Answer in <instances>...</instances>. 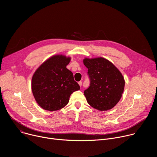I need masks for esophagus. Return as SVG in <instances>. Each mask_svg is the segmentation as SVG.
<instances>
[{
	"mask_svg": "<svg viewBox=\"0 0 157 157\" xmlns=\"http://www.w3.org/2000/svg\"><path fill=\"white\" fill-rule=\"evenodd\" d=\"M78 84H79V85L80 86V87H81V86H82V82H81V81H79V82H78Z\"/></svg>",
	"mask_w": 157,
	"mask_h": 157,
	"instance_id": "obj_1",
	"label": "esophagus"
}]
</instances>
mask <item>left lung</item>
<instances>
[{
    "label": "left lung",
    "mask_w": 157,
    "mask_h": 157,
    "mask_svg": "<svg viewBox=\"0 0 157 157\" xmlns=\"http://www.w3.org/2000/svg\"><path fill=\"white\" fill-rule=\"evenodd\" d=\"M83 63L91 80L90 86L84 92L87 103L101 111L113 109L124 90L122 73L113 63L102 57L85 58Z\"/></svg>",
    "instance_id": "1"
}]
</instances>
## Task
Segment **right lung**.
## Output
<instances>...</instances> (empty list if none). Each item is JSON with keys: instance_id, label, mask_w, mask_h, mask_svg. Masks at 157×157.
Wrapping results in <instances>:
<instances>
[{"instance_id": "obj_1", "label": "right lung", "mask_w": 157, "mask_h": 157, "mask_svg": "<svg viewBox=\"0 0 157 157\" xmlns=\"http://www.w3.org/2000/svg\"><path fill=\"white\" fill-rule=\"evenodd\" d=\"M71 57L56 55L44 61L32 79V90L38 104L43 109L55 111L65 107L71 94L80 89L73 73L66 68Z\"/></svg>"}]
</instances>
